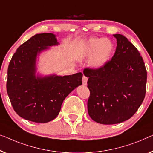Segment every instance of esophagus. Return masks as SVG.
<instances>
[{
  "label": "esophagus",
  "mask_w": 153,
  "mask_h": 153,
  "mask_svg": "<svg viewBox=\"0 0 153 153\" xmlns=\"http://www.w3.org/2000/svg\"><path fill=\"white\" fill-rule=\"evenodd\" d=\"M87 80H88V77L84 76L83 77H82V84H83V85H87Z\"/></svg>",
  "instance_id": "obj_1"
}]
</instances>
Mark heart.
I'll return each instance as SVG.
<instances>
[{
  "label": "heart",
  "mask_w": 153,
  "mask_h": 153,
  "mask_svg": "<svg viewBox=\"0 0 153 153\" xmlns=\"http://www.w3.org/2000/svg\"><path fill=\"white\" fill-rule=\"evenodd\" d=\"M114 44L109 38L91 37L84 43L79 51V58L88 60L90 67L100 69L104 67L112 57Z\"/></svg>",
  "instance_id": "b5f03b06"
}]
</instances>
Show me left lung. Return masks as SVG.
I'll use <instances>...</instances> for the list:
<instances>
[{
	"instance_id": "left-lung-1",
	"label": "left lung",
	"mask_w": 153,
	"mask_h": 153,
	"mask_svg": "<svg viewBox=\"0 0 153 153\" xmlns=\"http://www.w3.org/2000/svg\"><path fill=\"white\" fill-rule=\"evenodd\" d=\"M117 46L110 61L100 69L85 68L90 96L88 113L94 121L117 124L130 119L146 95L147 71L140 53L126 36L114 34Z\"/></svg>"
}]
</instances>
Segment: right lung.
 I'll return each instance as SVG.
<instances>
[{
	"label": "right lung",
	"mask_w": 153,
	"mask_h": 153,
	"mask_svg": "<svg viewBox=\"0 0 153 153\" xmlns=\"http://www.w3.org/2000/svg\"><path fill=\"white\" fill-rule=\"evenodd\" d=\"M58 44L54 34H36L21 45L12 56L6 87L13 108L23 119L42 123L55 119L64 99L82 84V73L36 76L37 56Z\"/></svg>",
	"instance_id": "1"
}]
</instances>
